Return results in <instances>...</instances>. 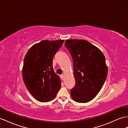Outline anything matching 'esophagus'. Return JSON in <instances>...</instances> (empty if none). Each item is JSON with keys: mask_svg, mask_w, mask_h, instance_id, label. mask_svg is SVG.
Segmentation results:
<instances>
[{"mask_svg": "<svg viewBox=\"0 0 128 128\" xmlns=\"http://www.w3.org/2000/svg\"><path fill=\"white\" fill-rule=\"evenodd\" d=\"M61 78H62V80H64V74L61 75Z\"/></svg>", "mask_w": 128, "mask_h": 128, "instance_id": "1", "label": "esophagus"}]
</instances>
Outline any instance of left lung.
<instances>
[{"mask_svg": "<svg viewBox=\"0 0 128 128\" xmlns=\"http://www.w3.org/2000/svg\"><path fill=\"white\" fill-rule=\"evenodd\" d=\"M65 46L72 58L76 80L71 96L77 102L87 103L96 96L106 79V58L99 48L86 40L68 39Z\"/></svg>", "mask_w": 128, "mask_h": 128, "instance_id": "obj_1", "label": "left lung"}]
</instances>
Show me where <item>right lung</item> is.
<instances>
[{
  "mask_svg": "<svg viewBox=\"0 0 128 128\" xmlns=\"http://www.w3.org/2000/svg\"><path fill=\"white\" fill-rule=\"evenodd\" d=\"M64 41L42 40L33 45L25 56L22 71L24 83L35 99L41 102L53 100L61 87L52 60Z\"/></svg>",
  "mask_w": 128,
  "mask_h": 128,
  "instance_id": "obj_1",
  "label": "right lung"
}]
</instances>
